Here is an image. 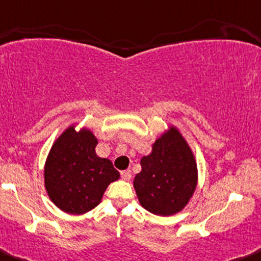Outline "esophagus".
<instances>
[{"label": "esophagus", "instance_id": "obj_1", "mask_svg": "<svg viewBox=\"0 0 261 261\" xmlns=\"http://www.w3.org/2000/svg\"><path fill=\"white\" fill-rule=\"evenodd\" d=\"M120 176H122V178L125 179V181H129L132 177V172L130 170H124L120 172Z\"/></svg>", "mask_w": 261, "mask_h": 261}]
</instances>
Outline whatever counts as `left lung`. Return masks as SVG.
<instances>
[{"instance_id": "obj_1", "label": "left lung", "mask_w": 261, "mask_h": 261, "mask_svg": "<svg viewBox=\"0 0 261 261\" xmlns=\"http://www.w3.org/2000/svg\"><path fill=\"white\" fill-rule=\"evenodd\" d=\"M141 166L133 182L141 205L161 216L181 211L197 185V167L178 130L171 128L157 139L152 153L141 160Z\"/></svg>"}]
</instances>
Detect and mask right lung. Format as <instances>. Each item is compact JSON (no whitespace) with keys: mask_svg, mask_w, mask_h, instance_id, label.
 <instances>
[{"mask_svg":"<svg viewBox=\"0 0 261 261\" xmlns=\"http://www.w3.org/2000/svg\"><path fill=\"white\" fill-rule=\"evenodd\" d=\"M95 137L89 130L68 128L54 143L45 165L49 197L68 214H84L100 203L108 185L119 172L107 158L96 155Z\"/></svg>","mask_w":261,"mask_h":261,"instance_id":"add662e5","label":"right lung"}]
</instances>
